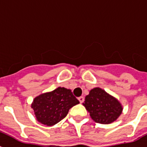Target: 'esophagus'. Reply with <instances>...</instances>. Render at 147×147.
<instances>
[{"instance_id":"1","label":"esophagus","mask_w":147,"mask_h":147,"mask_svg":"<svg viewBox=\"0 0 147 147\" xmlns=\"http://www.w3.org/2000/svg\"><path fill=\"white\" fill-rule=\"evenodd\" d=\"M78 99H79V101H80V103H82L83 102H84V100H85V98H84V97L83 96H80L78 98Z\"/></svg>"}]
</instances>
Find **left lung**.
Masks as SVG:
<instances>
[{"instance_id": "obj_1", "label": "left lung", "mask_w": 147, "mask_h": 147, "mask_svg": "<svg viewBox=\"0 0 147 147\" xmlns=\"http://www.w3.org/2000/svg\"><path fill=\"white\" fill-rule=\"evenodd\" d=\"M96 123L108 124L115 121L122 113V106L115 97L100 88H95L85 96L83 103Z\"/></svg>"}]
</instances>
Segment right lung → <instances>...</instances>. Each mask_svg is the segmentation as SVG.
Listing matches in <instances>:
<instances>
[{
	"label": "right lung",
	"instance_id": "right-lung-1",
	"mask_svg": "<svg viewBox=\"0 0 147 147\" xmlns=\"http://www.w3.org/2000/svg\"><path fill=\"white\" fill-rule=\"evenodd\" d=\"M79 103L71 90L59 87L34 98L32 108L37 121L53 126L64 119L70 109Z\"/></svg>",
	"mask_w": 147,
	"mask_h": 147
}]
</instances>
